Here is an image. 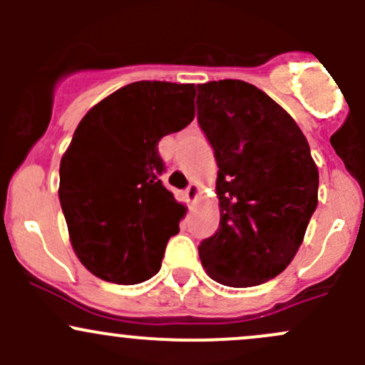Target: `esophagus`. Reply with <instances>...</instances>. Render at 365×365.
<instances>
[{
	"label": "esophagus",
	"instance_id": "1",
	"mask_svg": "<svg viewBox=\"0 0 365 365\" xmlns=\"http://www.w3.org/2000/svg\"><path fill=\"white\" fill-rule=\"evenodd\" d=\"M185 196L189 203H196L197 197H200V185L197 183H190L185 190Z\"/></svg>",
	"mask_w": 365,
	"mask_h": 365
}]
</instances>
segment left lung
<instances>
[{
	"instance_id": "obj_1",
	"label": "left lung",
	"mask_w": 365,
	"mask_h": 365,
	"mask_svg": "<svg viewBox=\"0 0 365 365\" xmlns=\"http://www.w3.org/2000/svg\"><path fill=\"white\" fill-rule=\"evenodd\" d=\"M197 121L215 153L220 222L201 242L206 274L249 288L281 274L318 206L319 175L292 116L254 84H197Z\"/></svg>"
}]
</instances>
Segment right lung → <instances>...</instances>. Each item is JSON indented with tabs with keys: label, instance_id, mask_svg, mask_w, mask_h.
I'll return each mask as SVG.
<instances>
[{
	"label": "right lung",
	"instance_id": "right-lung-1",
	"mask_svg": "<svg viewBox=\"0 0 365 365\" xmlns=\"http://www.w3.org/2000/svg\"><path fill=\"white\" fill-rule=\"evenodd\" d=\"M194 84L138 81L90 109L60 164L70 244L102 281L139 284L160 270L185 206L162 185L159 141L194 120Z\"/></svg>",
	"mask_w": 365,
	"mask_h": 365
}]
</instances>
